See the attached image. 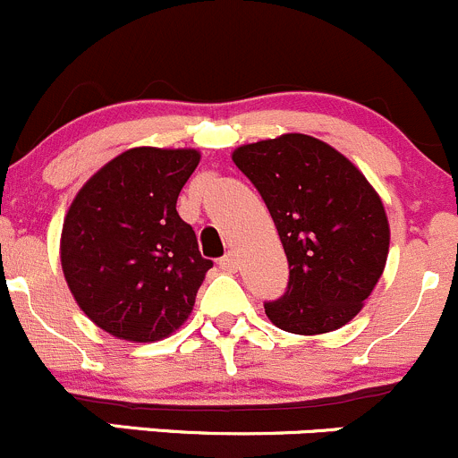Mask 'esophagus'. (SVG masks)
<instances>
[{"instance_id": "obj_1", "label": "esophagus", "mask_w": 458, "mask_h": 458, "mask_svg": "<svg viewBox=\"0 0 458 458\" xmlns=\"http://www.w3.org/2000/svg\"><path fill=\"white\" fill-rule=\"evenodd\" d=\"M218 265H220V269L229 271V274H231V271L238 269V258H235L233 251H229V253H225L223 258H220Z\"/></svg>"}]
</instances>
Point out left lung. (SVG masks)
<instances>
[{"mask_svg": "<svg viewBox=\"0 0 458 458\" xmlns=\"http://www.w3.org/2000/svg\"><path fill=\"white\" fill-rule=\"evenodd\" d=\"M231 157L265 200L287 253V289L265 302L271 323L305 336L350 323L387 260V216L372 184L343 153L302 133L244 144Z\"/></svg>", "mask_w": 458, "mask_h": 458, "instance_id": "1", "label": "left lung"}]
</instances>
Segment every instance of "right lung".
Returning <instances> with one entry per match:
<instances>
[{"mask_svg": "<svg viewBox=\"0 0 458 458\" xmlns=\"http://www.w3.org/2000/svg\"><path fill=\"white\" fill-rule=\"evenodd\" d=\"M193 148H129L104 165L64 218L60 258L80 310L111 336L153 343L189 318L214 262L175 211Z\"/></svg>", "mask_w": 458, "mask_h": 458, "instance_id": "1", "label": "right lung"}]
</instances>
